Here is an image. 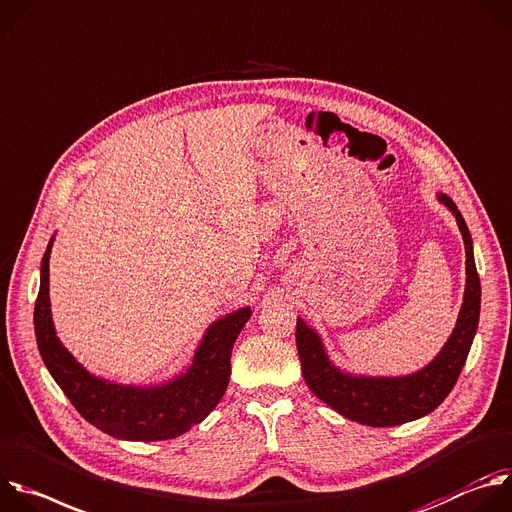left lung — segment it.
Masks as SVG:
<instances>
[{
    "instance_id": "1",
    "label": "left lung",
    "mask_w": 512,
    "mask_h": 512,
    "mask_svg": "<svg viewBox=\"0 0 512 512\" xmlns=\"http://www.w3.org/2000/svg\"><path fill=\"white\" fill-rule=\"evenodd\" d=\"M438 201L452 212L464 240L466 288L450 339L426 367L399 377L353 375L329 359L323 339L313 327L300 317L296 319V349L306 385L335 412L363 426L389 428L434 412L452 391L470 353L480 319V278L474 264L472 236L456 203L446 193H438Z\"/></svg>"
}]
</instances>
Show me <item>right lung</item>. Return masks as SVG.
<instances>
[{
  "label": "right lung",
  "instance_id": "add662e5",
  "mask_svg": "<svg viewBox=\"0 0 512 512\" xmlns=\"http://www.w3.org/2000/svg\"><path fill=\"white\" fill-rule=\"evenodd\" d=\"M50 240L40 268L34 329L40 355L54 381L94 428L119 440L157 442L177 438L210 416L230 381L236 337L252 317L250 306L214 321L191 365L159 385H123L86 371L56 337L50 311Z\"/></svg>",
  "mask_w": 512,
  "mask_h": 512
}]
</instances>
